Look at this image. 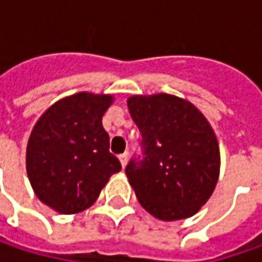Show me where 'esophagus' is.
<instances>
[{
	"mask_svg": "<svg viewBox=\"0 0 262 262\" xmlns=\"http://www.w3.org/2000/svg\"><path fill=\"white\" fill-rule=\"evenodd\" d=\"M119 162H121L122 167H125L126 163H128V153H124V155H121V156H119Z\"/></svg>",
	"mask_w": 262,
	"mask_h": 262,
	"instance_id": "esophagus-1",
	"label": "esophagus"
}]
</instances>
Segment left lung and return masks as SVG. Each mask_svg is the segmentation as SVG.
<instances>
[{"label":"left lung","instance_id":"8db88e82","mask_svg":"<svg viewBox=\"0 0 262 262\" xmlns=\"http://www.w3.org/2000/svg\"><path fill=\"white\" fill-rule=\"evenodd\" d=\"M126 103L141 133L143 157H133L125 167L140 204L165 222L194 216L219 179L213 128L195 106L176 96H133Z\"/></svg>","mask_w":262,"mask_h":262}]
</instances>
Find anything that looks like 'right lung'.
Instances as JSON below:
<instances>
[{
    "instance_id": "add662e5",
    "label": "right lung",
    "mask_w": 262,
    "mask_h": 262,
    "mask_svg": "<svg viewBox=\"0 0 262 262\" xmlns=\"http://www.w3.org/2000/svg\"><path fill=\"white\" fill-rule=\"evenodd\" d=\"M109 95L81 92L58 100L39 118L26 151L27 176L36 196L61 214L86 210L97 200L119 160L109 151L102 118Z\"/></svg>"
}]
</instances>
